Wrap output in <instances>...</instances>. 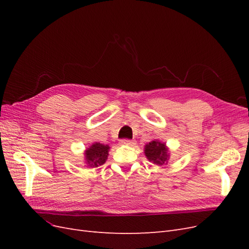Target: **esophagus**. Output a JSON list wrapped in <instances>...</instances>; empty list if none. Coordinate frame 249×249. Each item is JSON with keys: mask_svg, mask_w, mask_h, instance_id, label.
Returning a JSON list of instances; mask_svg holds the SVG:
<instances>
[{"mask_svg": "<svg viewBox=\"0 0 249 249\" xmlns=\"http://www.w3.org/2000/svg\"><path fill=\"white\" fill-rule=\"evenodd\" d=\"M120 143H122V144H124V145H134L135 141L130 140V139H123V140H120Z\"/></svg>", "mask_w": 249, "mask_h": 249, "instance_id": "34e87169", "label": "esophagus"}]
</instances>
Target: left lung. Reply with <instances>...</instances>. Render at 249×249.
I'll return each instance as SVG.
<instances>
[{
    "label": "left lung",
    "instance_id": "obj_1",
    "mask_svg": "<svg viewBox=\"0 0 249 249\" xmlns=\"http://www.w3.org/2000/svg\"><path fill=\"white\" fill-rule=\"evenodd\" d=\"M144 154L149 162L157 165L167 164L169 159L168 148L165 143L159 140L150 141L144 146Z\"/></svg>",
    "mask_w": 249,
    "mask_h": 249
}]
</instances>
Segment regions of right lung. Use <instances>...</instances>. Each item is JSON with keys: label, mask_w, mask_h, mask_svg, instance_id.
<instances>
[{"label": "right lung", "mask_w": 249, "mask_h": 249, "mask_svg": "<svg viewBox=\"0 0 249 249\" xmlns=\"http://www.w3.org/2000/svg\"><path fill=\"white\" fill-rule=\"evenodd\" d=\"M110 146L100 142H94L85 150V161L89 167H97L106 162Z\"/></svg>", "instance_id": "1"}]
</instances>
